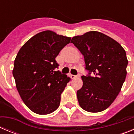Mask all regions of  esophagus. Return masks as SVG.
I'll return each instance as SVG.
<instances>
[{
    "label": "esophagus",
    "instance_id": "esophagus-1",
    "mask_svg": "<svg viewBox=\"0 0 134 134\" xmlns=\"http://www.w3.org/2000/svg\"><path fill=\"white\" fill-rule=\"evenodd\" d=\"M80 76V74H78L77 76L72 75H72L70 76V77H71V79H76V78H79Z\"/></svg>",
    "mask_w": 134,
    "mask_h": 134
}]
</instances>
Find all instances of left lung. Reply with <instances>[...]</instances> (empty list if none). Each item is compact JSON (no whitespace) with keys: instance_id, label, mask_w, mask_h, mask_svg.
<instances>
[{"instance_id":"left-lung-1","label":"left lung","mask_w":134,"mask_h":134,"mask_svg":"<svg viewBox=\"0 0 134 134\" xmlns=\"http://www.w3.org/2000/svg\"><path fill=\"white\" fill-rule=\"evenodd\" d=\"M71 43L84 55L88 71V75L81 77L83 85L77 91L79 105L91 113L104 111L116 99L125 80L128 61L125 49L118 41L95 31L73 37Z\"/></svg>"}]
</instances>
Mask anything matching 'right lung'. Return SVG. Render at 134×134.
Here are the masks:
<instances>
[{
    "label": "right lung",
    "mask_w": 134,
    "mask_h": 134,
    "mask_svg": "<svg viewBox=\"0 0 134 134\" xmlns=\"http://www.w3.org/2000/svg\"><path fill=\"white\" fill-rule=\"evenodd\" d=\"M71 37L44 31L33 36L21 47L15 58L13 75L21 99L39 115L58 108L61 94L70 80L62 74L55 58Z\"/></svg>",
    "instance_id": "1"
}]
</instances>
